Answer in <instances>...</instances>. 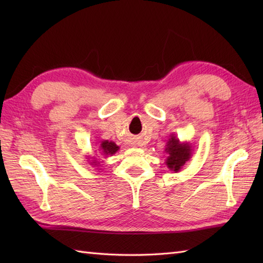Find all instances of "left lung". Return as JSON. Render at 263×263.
I'll return each instance as SVG.
<instances>
[{
    "label": "left lung",
    "instance_id": "left-lung-1",
    "mask_svg": "<svg viewBox=\"0 0 263 263\" xmlns=\"http://www.w3.org/2000/svg\"><path fill=\"white\" fill-rule=\"evenodd\" d=\"M165 153L167 154L166 165L173 172H180L192 157V148L190 142H181L175 135H172L166 143Z\"/></svg>",
    "mask_w": 263,
    "mask_h": 263
}]
</instances>
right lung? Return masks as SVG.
<instances>
[{
    "label": "right lung",
    "mask_w": 263,
    "mask_h": 263,
    "mask_svg": "<svg viewBox=\"0 0 263 263\" xmlns=\"http://www.w3.org/2000/svg\"><path fill=\"white\" fill-rule=\"evenodd\" d=\"M119 149H120V147L117 146L115 142L108 141V140H102L99 142L98 153L102 156H104V158H106V157H108V156H113L114 154H116L117 152H119ZM97 157H99V156H92V157H90L92 160H90V163L89 164L93 165V166H98L99 159H97Z\"/></svg>",
    "instance_id": "right-lung-1"
}]
</instances>
